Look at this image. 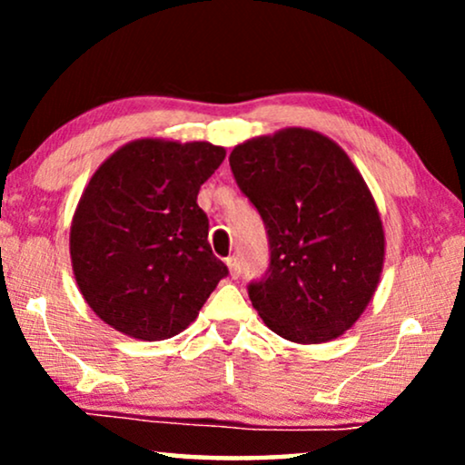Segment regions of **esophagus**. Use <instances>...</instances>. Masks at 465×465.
<instances>
[{
  "label": "esophagus",
  "mask_w": 465,
  "mask_h": 465,
  "mask_svg": "<svg viewBox=\"0 0 465 465\" xmlns=\"http://www.w3.org/2000/svg\"><path fill=\"white\" fill-rule=\"evenodd\" d=\"M226 264H228V271H231V277L237 279V277L241 275V262H239V258H237V256L226 258Z\"/></svg>",
  "instance_id": "esophagus-1"
}]
</instances>
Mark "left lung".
Here are the masks:
<instances>
[{"label": "left lung", "mask_w": 465, "mask_h": 465, "mask_svg": "<svg viewBox=\"0 0 465 465\" xmlns=\"http://www.w3.org/2000/svg\"><path fill=\"white\" fill-rule=\"evenodd\" d=\"M228 161L269 232V275L250 285L253 309L285 341L339 339L372 301L385 262L364 177L339 143L301 126L247 139Z\"/></svg>", "instance_id": "8db88e82"}]
</instances>
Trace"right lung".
Returning <instances> with one entry per match:
<instances>
[{"label": "right lung", "instance_id": "1", "mask_svg": "<svg viewBox=\"0 0 465 465\" xmlns=\"http://www.w3.org/2000/svg\"><path fill=\"white\" fill-rule=\"evenodd\" d=\"M226 158L222 145L135 139L107 156L69 231L80 294L99 320L137 341L186 330L226 264L207 243L196 194Z\"/></svg>", "mask_w": 465, "mask_h": 465}]
</instances>
